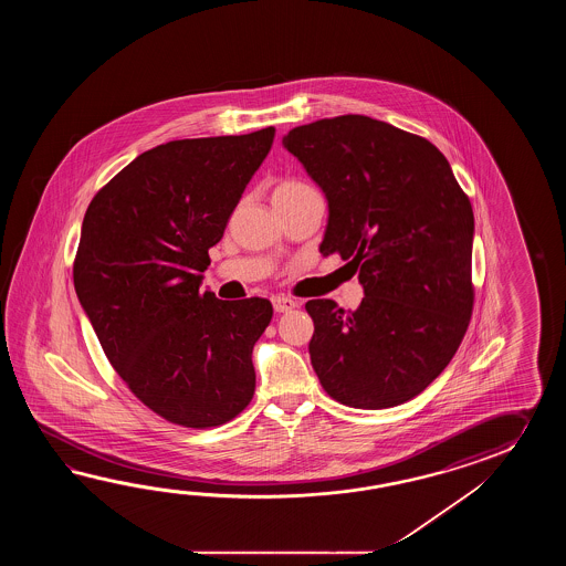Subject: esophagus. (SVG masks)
Returning <instances> with one entry per match:
<instances>
[{
	"label": "esophagus",
	"mask_w": 566,
	"mask_h": 566,
	"mask_svg": "<svg viewBox=\"0 0 566 566\" xmlns=\"http://www.w3.org/2000/svg\"><path fill=\"white\" fill-rule=\"evenodd\" d=\"M295 307H297V303L291 300V297H283V295L273 297V310H275L277 313L293 312Z\"/></svg>",
	"instance_id": "obj_1"
}]
</instances>
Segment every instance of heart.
I'll list each match as a JSON object with an SVG mask.
<instances>
[{
    "mask_svg": "<svg viewBox=\"0 0 566 566\" xmlns=\"http://www.w3.org/2000/svg\"><path fill=\"white\" fill-rule=\"evenodd\" d=\"M313 192L312 188L307 184H303L300 180H283L277 184V188L273 190V202L279 200H291V198H297L303 193Z\"/></svg>",
    "mask_w": 566,
    "mask_h": 566,
    "instance_id": "1",
    "label": "heart"
}]
</instances>
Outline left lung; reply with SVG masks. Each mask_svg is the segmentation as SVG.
I'll return each mask as SVG.
<instances>
[{"label":"left lung","instance_id":"8db88e82","mask_svg":"<svg viewBox=\"0 0 566 566\" xmlns=\"http://www.w3.org/2000/svg\"><path fill=\"white\" fill-rule=\"evenodd\" d=\"M283 147L327 198L319 251L358 271V310L312 300V366L329 397L388 409L455 356L473 310V210L431 142L364 115L295 127Z\"/></svg>","mask_w":566,"mask_h":566}]
</instances>
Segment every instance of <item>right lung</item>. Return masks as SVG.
Segmentation results:
<instances>
[{"mask_svg":"<svg viewBox=\"0 0 566 566\" xmlns=\"http://www.w3.org/2000/svg\"><path fill=\"white\" fill-rule=\"evenodd\" d=\"M275 129L157 145L96 192L74 289L133 395L181 427L234 419L254 395L253 348L271 301L202 291L208 249L227 229Z\"/></svg>","mask_w":566,"mask_h":566,"instance_id":"right-lung-1","label":"right lung"}]
</instances>
